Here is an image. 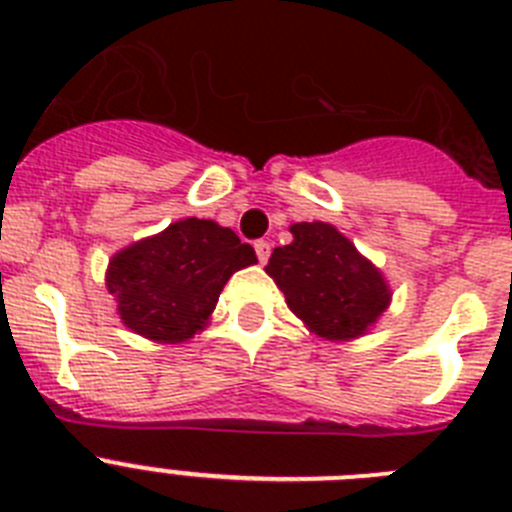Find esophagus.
<instances>
[{"label":"esophagus","mask_w":512,"mask_h":512,"mask_svg":"<svg viewBox=\"0 0 512 512\" xmlns=\"http://www.w3.org/2000/svg\"><path fill=\"white\" fill-rule=\"evenodd\" d=\"M253 248H256V256H259L261 264H266V259H269V253H271V243L269 241H256V243H253Z\"/></svg>","instance_id":"esophagus-1"}]
</instances>
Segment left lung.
I'll use <instances>...</instances> for the list:
<instances>
[{
  "label": "left lung",
  "instance_id": "1",
  "mask_svg": "<svg viewBox=\"0 0 512 512\" xmlns=\"http://www.w3.org/2000/svg\"><path fill=\"white\" fill-rule=\"evenodd\" d=\"M295 241L271 253L266 271L297 318L323 338H356L390 302L382 274L328 223L292 225Z\"/></svg>",
  "mask_w": 512,
  "mask_h": 512
}]
</instances>
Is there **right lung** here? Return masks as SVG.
Here are the masks:
<instances>
[{
    "label": "right lung",
    "mask_w": 512,
    "mask_h": 512,
    "mask_svg": "<svg viewBox=\"0 0 512 512\" xmlns=\"http://www.w3.org/2000/svg\"><path fill=\"white\" fill-rule=\"evenodd\" d=\"M256 251L230 228L187 217L110 261L107 287L122 323L153 341H184L205 325L233 271Z\"/></svg>",
    "instance_id": "obj_1"
}]
</instances>
